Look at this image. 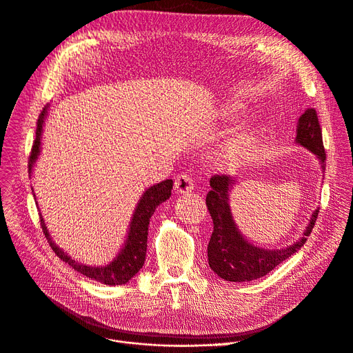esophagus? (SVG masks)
<instances>
[{"label":"esophagus","instance_id":"obj_1","mask_svg":"<svg viewBox=\"0 0 353 353\" xmlns=\"http://www.w3.org/2000/svg\"><path fill=\"white\" fill-rule=\"evenodd\" d=\"M195 184H194V179L190 173H181L176 177L174 181V188L177 192L184 194V192H191L194 190Z\"/></svg>","mask_w":353,"mask_h":353}]
</instances>
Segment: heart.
<instances>
[{
    "mask_svg": "<svg viewBox=\"0 0 353 353\" xmlns=\"http://www.w3.org/2000/svg\"><path fill=\"white\" fill-rule=\"evenodd\" d=\"M252 136L250 133H241L236 137L230 139L221 147V158L228 163H236L243 159L252 145Z\"/></svg>",
    "mask_w": 353,
    "mask_h": 353,
    "instance_id": "obj_1",
    "label": "heart"
}]
</instances>
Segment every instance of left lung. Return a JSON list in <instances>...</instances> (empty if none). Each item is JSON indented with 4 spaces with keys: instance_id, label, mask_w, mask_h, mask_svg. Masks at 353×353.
<instances>
[{
    "instance_id": "obj_1",
    "label": "left lung",
    "mask_w": 353,
    "mask_h": 353,
    "mask_svg": "<svg viewBox=\"0 0 353 353\" xmlns=\"http://www.w3.org/2000/svg\"><path fill=\"white\" fill-rule=\"evenodd\" d=\"M295 143L314 154L321 169H325V152L316 109L309 108L299 117ZM209 183L212 190L206 195V206L213 220V232L208 244V261L210 269L220 279L234 283L261 279L298 252L306 243L316 223L319 208L312 213L303 236L296 243L281 250H265L248 243L232 220L230 192L236 180L225 174H216Z\"/></svg>"
}]
</instances>
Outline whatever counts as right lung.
Here are the masks:
<instances>
[{
    "instance_id": "obj_1",
    "label": "right lung",
    "mask_w": 353,
    "mask_h": 353,
    "mask_svg": "<svg viewBox=\"0 0 353 353\" xmlns=\"http://www.w3.org/2000/svg\"><path fill=\"white\" fill-rule=\"evenodd\" d=\"M47 112H48V105L44 106L43 112L39 116V121H37L36 140L33 143L32 154L29 158V174L30 176L33 172V166L40 155L41 133H43L44 121L47 117ZM172 188H173V180H165V181H161L144 191V194L141 195V198L134 209V213H133V217L130 221V227L128 231V239L125 241L123 248L110 263H108L105 266H87V265L73 261L66 252H63L52 241L43 216L40 217L41 227H43L46 239L50 243L52 251L57 254V256L61 261H63L69 266H72V269H74L76 272H79L80 274L91 279V280H95V281L106 284V285H122V284L129 283L143 268V265L145 262V254H147L150 219L154 214L157 206H159L162 202L169 199V196L172 194Z\"/></svg>"
}]
</instances>
